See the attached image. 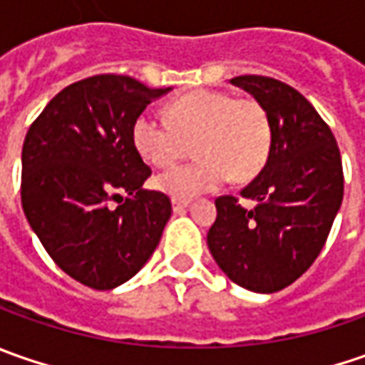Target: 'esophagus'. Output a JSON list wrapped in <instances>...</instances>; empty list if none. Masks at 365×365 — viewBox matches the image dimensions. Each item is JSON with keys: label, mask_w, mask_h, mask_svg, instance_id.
<instances>
[{"label": "esophagus", "mask_w": 365, "mask_h": 365, "mask_svg": "<svg viewBox=\"0 0 365 365\" xmlns=\"http://www.w3.org/2000/svg\"><path fill=\"white\" fill-rule=\"evenodd\" d=\"M189 205L190 199H178V197L173 199V209H175V211H182V209H187Z\"/></svg>", "instance_id": "1"}]
</instances>
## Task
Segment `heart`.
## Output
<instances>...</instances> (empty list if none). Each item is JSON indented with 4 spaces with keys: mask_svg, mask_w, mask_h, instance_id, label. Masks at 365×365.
<instances>
[{
    "mask_svg": "<svg viewBox=\"0 0 365 365\" xmlns=\"http://www.w3.org/2000/svg\"><path fill=\"white\" fill-rule=\"evenodd\" d=\"M166 118L144 111L132 125L140 156L156 168L173 166L189 154L197 160L176 166L156 178V187L178 199H190L221 187L230 176L247 180L268 160L272 128L256 99H233L230 93L201 89L176 97Z\"/></svg>",
    "mask_w": 365,
    "mask_h": 365,
    "instance_id": "1",
    "label": "heart"
}]
</instances>
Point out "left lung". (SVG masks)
Listing matches in <instances>:
<instances>
[{
	"label": "left lung",
	"instance_id": "obj_1",
	"mask_svg": "<svg viewBox=\"0 0 365 365\" xmlns=\"http://www.w3.org/2000/svg\"><path fill=\"white\" fill-rule=\"evenodd\" d=\"M266 109L272 146L259 175L237 197L215 199L207 245L235 284L276 292L311 268L344 201V166L331 128L297 89L259 75L232 78Z\"/></svg>",
	"mask_w": 365,
	"mask_h": 365
}]
</instances>
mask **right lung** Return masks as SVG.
<instances>
[{
	"label": "right lung",
	"mask_w": 365,
	"mask_h": 365,
	"mask_svg": "<svg viewBox=\"0 0 365 365\" xmlns=\"http://www.w3.org/2000/svg\"><path fill=\"white\" fill-rule=\"evenodd\" d=\"M168 91L125 75L87 77L50 99L26 133V219L54 264L85 287L111 290L140 272L170 219V199L142 189L152 170L132 142L135 118Z\"/></svg>",
	"instance_id": "obj_1"
}]
</instances>
